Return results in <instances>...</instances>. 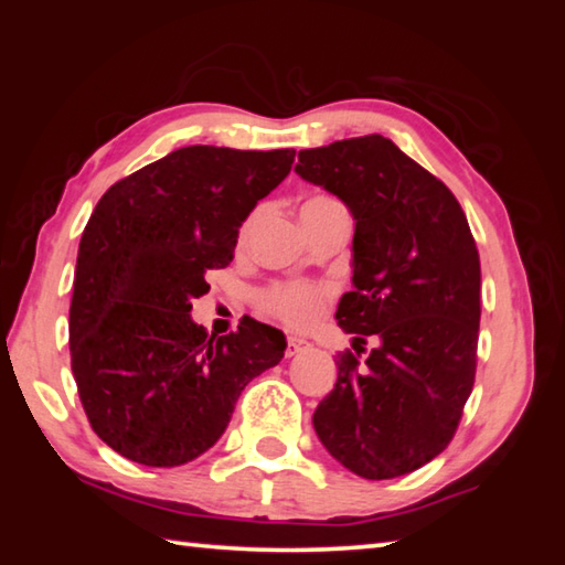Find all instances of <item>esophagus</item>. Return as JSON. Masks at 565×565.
<instances>
[{
  "label": "esophagus",
  "instance_id": "1",
  "mask_svg": "<svg viewBox=\"0 0 565 565\" xmlns=\"http://www.w3.org/2000/svg\"><path fill=\"white\" fill-rule=\"evenodd\" d=\"M303 349H309V341L306 339H296V337H289V341H286V356H296V353H301Z\"/></svg>",
  "mask_w": 565,
  "mask_h": 565
}]
</instances>
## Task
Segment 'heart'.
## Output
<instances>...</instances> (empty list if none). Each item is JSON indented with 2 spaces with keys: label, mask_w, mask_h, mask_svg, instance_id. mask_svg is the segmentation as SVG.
I'll use <instances>...</instances> for the list:
<instances>
[{
  "label": "heart",
  "mask_w": 565,
  "mask_h": 565,
  "mask_svg": "<svg viewBox=\"0 0 565 565\" xmlns=\"http://www.w3.org/2000/svg\"><path fill=\"white\" fill-rule=\"evenodd\" d=\"M333 204L327 196H313L301 206V212L306 209H317V206H327ZM254 224V218H248L244 226V234L248 232V226ZM329 291L323 286H313V284H301V281H289V284H276L269 291L264 294V309L279 317L281 321L291 323L296 329L311 327L313 321L321 317L323 303H327Z\"/></svg>",
  "instance_id": "b5f03b06"
}]
</instances>
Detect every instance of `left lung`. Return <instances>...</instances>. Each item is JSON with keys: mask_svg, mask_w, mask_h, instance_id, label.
<instances>
[{"mask_svg": "<svg viewBox=\"0 0 565 565\" xmlns=\"http://www.w3.org/2000/svg\"><path fill=\"white\" fill-rule=\"evenodd\" d=\"M294 171L356 222L353 291L337 321L353 351L377 341L366 364L339 353L313 431L361 478L411 473L451 441L473 388L481 262L466 214L444 181L381 134L303 149Z\"/></svg>", "mask_w": 565, "mask_h": 565, "instance_id": "8db88e82", "label": "left lung"}]
</instances>
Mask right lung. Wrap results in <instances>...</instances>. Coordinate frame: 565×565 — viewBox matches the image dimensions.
Masks as SVG:
<instances>
[{
	"label": "right lung",
	"instance_id": "1",
	"mask_svg": "<svg viewBox=\"0 0 565 565\" xmlns=\"http://www.w3.org/2000/svg\"><path fill=\"white\" fill-rule=\"evenodd\" d=\"M294 149L184 147L134 171L84 226L70 306L72 374L104 444L171 468L209 451L244 386L284 359L254 319L216 337L191 319L206 271L234 259L238 226L289 177Z\"/></svg>",
	"mask_w": 565,
	"mask_h": 565
}]
</instances>
